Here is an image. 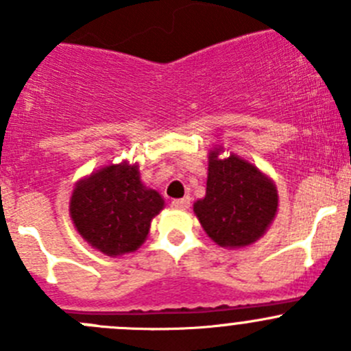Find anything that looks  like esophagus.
I'll return each mask as SVG.
<instances>
[{
    "label": "esophagus",
    "mask_w": 351,
    "mask_h": 351,
    "mask_svg": "<svg viewBox=\"0 0 351 351\" xmlns=\"http://www.w3.org/2000/svg\"><path fill=\"white\" fill-rule=\"evenodd\" d=\"M171 205L175 208H182V210H186L190 207V197H183L178 198V200H173Z\"/></svg>",
    "instance_id": "obj_1"
}]
</instances>
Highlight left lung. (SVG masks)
<instances>
[{
  "label": "left lung",
  "instance_id": "1",
  "mask_svg": "<svg viewBox=\"0 0 351 351\" xmlns=\"http://www.w3.org/2000/svg\"><path fill=\"white\" fill-rule=\"evenodd\" d=\"M277 189L260 169L231 154L208 156L207 192L193 205L202 228L219 246L241 247L256 241L274 221Z\"/></svg>",
  "mask_w": 351,
  "mask_h": 351
}]
</instances>
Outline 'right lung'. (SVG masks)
<instances>
[{"mask_svg":"<svg viewBox=\"0 0 351 351\" xmlns=\"http://www.w3.org/2000/svg\"><path fill=\"white\" fill-rule=\"evenodd\" d=\"M165 202L146 189L137 166H105L83 180L71 197V219L77 232L108 256L132 253L149 232L151 221Z\"/></svg>","mask_w":351,"mask_h":351,"instance_id":"add662e5","label":"right lung"}]
</instances>
